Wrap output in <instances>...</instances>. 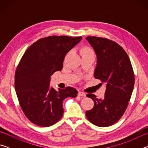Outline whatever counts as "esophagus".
I'll list each match as a JSON object with an SVG mask.
<instances>
[{
  "instance_id": "1",
  "label": "esophagus",
  "mask_w": 148,
  "mask_h": 148,
  "mask_svg": "<svg viewBox=\"0 0 148 148\" xmlns=\"http://www.w3.org/2000/svg\"><path fill=\"white\" fill-rule=\"evenodd\" d=\"M77 95H78V96H79V97H86V93H85V92H82V91H79L78 92V93H77Z\"/></svg>"
}]
</instances>
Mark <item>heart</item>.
I'll return each mask as SVG.
<instances>
[{
    "label": "heart",
    "instance_id": "1",
    "mask_svg": "<svg viewBox=\"0 0 148 148\" xmlns=\"http://www.w3.org/2000/svg\"><path fill=\"white\" fill-rule=\"evenodd\" d=\"M81 53L82 56L83 55H86V54H91V53H93V52H92V50L89 48V47H83L81 49Z\"/></svg>",
    "mask_w": 148,
    "mask_h": 148
}]
</instances>
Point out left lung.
Returning a JSON list of instances; mask_svg holds the SVG:
<instances>
[{"label": "left lung", "mask_w": 148, "mask_h": 148, "mask_svg": "<svg viewBox=\"0 0 148 148\" xmlns=\"http://www.w3.org/2000/svg\"><path fill=\"white\" fill-rule=\"evenodd\" d=\"M86 39L97 55L94 77L106 84L104 99L87 95L94 101V106L86 115L97 126H110L121 118L128 106L134 85L133 69L129 56L116 42L97 36Z\"/></svg>", "instance_id": "8db88e82"}]
</instances>
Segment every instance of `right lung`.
Segmentation results:
<instances>
[{
    "label": "right lung",
    "instance_id": "add662e5",
    "mask_svg": "<svg viewBox=\"0 0 148 148\" xmlns=\"http://www.w3.org/2000/svg\"><path fill=\"white\" fill-rule=\"evenodd\" d=\"M82 37L51 36L39 39L25 52L15 74V89L20 106L32 123L49 127L61 118L62 102L75 98L71 87L57 91L49 87L51 76L61 71L64 57Z\"/></svg>",
    "mask_w": 148,
    "mask_h": 148
}]
</instances>
